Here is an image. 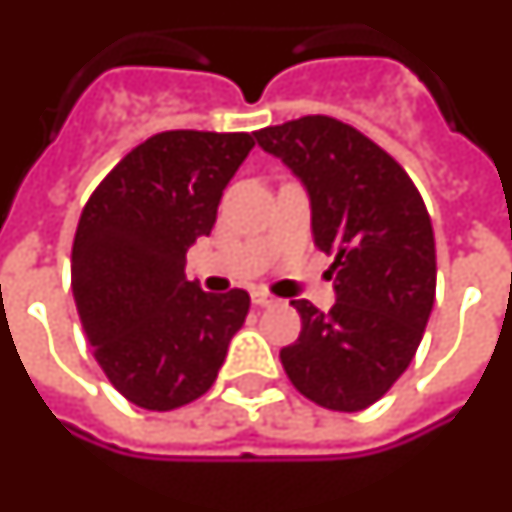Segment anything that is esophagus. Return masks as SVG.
<instances>
[{
    "label": "esophagus",
    "mask_w": 512,
    "mask_h": 512,
    "mask_svg": "<svg viewBox=\"0 0 512 512\" xmlns=\"http://www.w3.org/2000/svg\"><path fill=\"white\" fill-rule=\"evenodd\" d=\"M252 302H255L257 307H271L274 302H277V299H274V296H271V293H266V291H255V293H252Z\"/></svg>",
    "instance_id": "34e87169"
}]
</instances>
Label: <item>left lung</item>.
I'll use <instances>...</instances> for the list:
<instances>
[{"label": "left lung", "mask_w": 512, "mask_h": 512, "mask_svg": "<svg viewBox=\"0 0 512 512\" xmlns=\"http://www.w3.org/2000/svg\"><path fill=\"white\" fill-rule=\"evenodd\" d=\"M305 182L313 238L332 255L338 302H291L302 332L280 352L296 391L338 413L366 410L405 374L435 302V238L407 171L352 124L302 116L255 132Z\"/></svg>", "instance_id": "left-lung-1"}]
</instances>
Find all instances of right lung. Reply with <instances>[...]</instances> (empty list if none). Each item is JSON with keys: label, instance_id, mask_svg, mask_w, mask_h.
I'll list each match as a JSON object with an SVG mask.
<instances>
[{"label": "right lung", "instance_id": "1", "mask_svg": "<svg viewBox=\"0 0 512 512\" xmlns=\"http://www.w3.org/2000/svg\"><path fill=\"white\" fill-rule=\"evenodd\" d=\"M249 132H157L121 157L82 207L71 293L96 363L144 410L191 405L219 377L249 293H205L185 252L210 235Z\"/></svg>", "mask_w": 512, "mask_h": 512}]
</instances>
